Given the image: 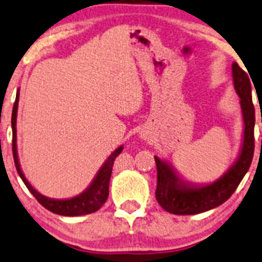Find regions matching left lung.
Masks as SVG:
<instances>
[{
	"label": "left lung",
	"instance_id": "8db88e82",
	"mask_svg": "<svg viewBox=\"0 0 262 262\" xmlns=\"http://www.w3.org/2000/svg\"><path fill=\"white\" fill-rule=\"evenodd\" d=\"M232 75L234 90L241 98L245 122L244 144L238 160L217 182L206 187L191 188L182 184L170 166L155 156L158 169V185L155 195L159 204L166 212L180 215L196 214L221 206L233 194L250 169L255 151V107L252 103L251 83L247 73L239 68L237 63L232 64Z\"/></svg>",
	"mask_w": 262,
	"mask_h": 262
}]
</instances>
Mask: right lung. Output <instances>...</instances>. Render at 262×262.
<instances>
[{"instance_id":"obj_1","label":"right lung","mask_w":262,"mask_h":262,"mask_svg":"<svg viewBox=\"0 0 262 262\" xmlns=\"http://www.w3.org/2000/svg\"><path fill=\"white\" fill-rule=\"evenodd\" d=\"M17 104L18 91L17 93H16V99L12 108V117H11V125H12V154L16 170H17L18 175H20V178L23 179L26 188L31 191L32 195L36 198V201L39 202L44 208H47L48 211L53 213H56V214L59 215H71V217H73V215L90 214V213L98 211V209L106 203L107 198H108V185L112 174L113 161H115V159L120 155L123 147L120 146L111 156H110L108 160L104 163V165L102 166L101 170L98 171V174H97L96 179L93 180L91 187L85 191H83L80 195L74 196V198L72 199H66V201H55V199L47 198V196L37 193V191L29 184L25 175L23 174V171H21L20 169V164H18L17 159V151H16V116H17Z\"/></svg>"}]
</instances>
